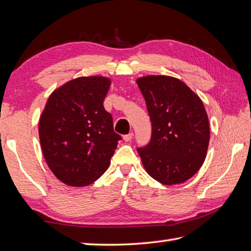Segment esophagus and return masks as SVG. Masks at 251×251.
I'll return each instance as SVG.
<instances>
[{"label":"esophagus","mask_w":251,"mask_h":251,"mask_svg":"<svg viewBox=\"0 0 251 251\" xmlns=\"http://www.w3.org/2000/svg\"><path fill=\"white\" fill-rule=\"evenodd\" d=\"M132 137H134V134H132V132H129L128 135H125L124 137H123V139H124V141L128 142V141H130L132 139Z\"/></svg>","instance_id":"obj_1"}]
</instances>
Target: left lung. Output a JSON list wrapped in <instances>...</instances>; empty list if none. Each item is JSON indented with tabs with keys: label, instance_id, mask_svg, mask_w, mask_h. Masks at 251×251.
<instances>
[{
	"label": "left lung",
	"instance_id": "1",
	"mask_svg": "<svg viewBox=\"0 0 251 251\" xmlns=\"http://www.w3.org/2000/svg\"><path fill=\"white\" fill-rule=\"evenodd\" d=\"M152 123V136L137 151L147 173L166 185L182 183L199 172L209 145V122L201 98L173 76L137 79Z\"/></svg>",
	"mask_w": 251,
	"mask_h": 251
}]
</instances>
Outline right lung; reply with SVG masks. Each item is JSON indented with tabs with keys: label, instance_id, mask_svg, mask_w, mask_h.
Segmentation results:
<instances>
[{
	"label": "right lung",
	"instance_id": "right-lung-1",
	"mask_svg": "<svg viewBox=\"0 0 251 251\" xmlns=\"http://www.w3.org/2000/svg\"><path fill=\"white\" fill-rule=\"evenodd\" d=\"M111 85L104 76H82L55 89L40 117L45 161L61 182L86 186L108 169L117 142L103 100Z\"/></svg>",
	"mask_w": 251,
	"mask_h": 251
}]
</instances>
